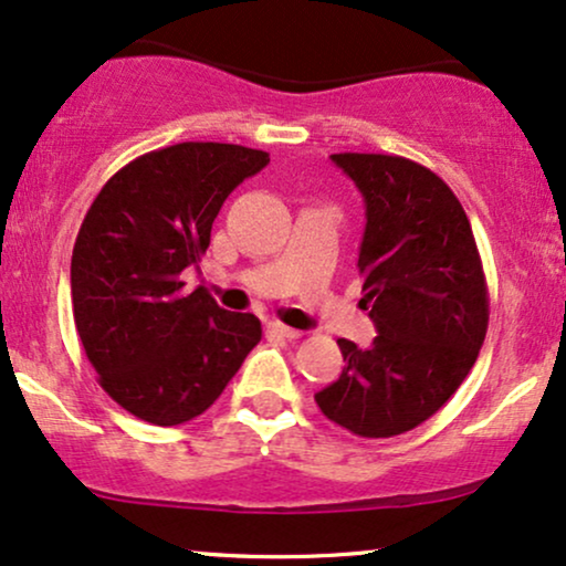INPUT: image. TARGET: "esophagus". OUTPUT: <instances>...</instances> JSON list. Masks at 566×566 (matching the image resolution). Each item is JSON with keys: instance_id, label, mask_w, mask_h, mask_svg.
<instances>
[{"instance_id": "obj_1", "label": "esophagus", "mask_w": 566, "mask_h": 566, "mask_svg": "<svg viewBox=\"0 0 566 566\" xmlns=\"http://www.w3.org/2000/svg\"><path fill=\"white\" fill-rule=\"evenodd\" d=\"M269 332L271 334H276V336H282V339H300V336H303V332H297V328H290V326H284V324H279V321H274V324H269Z\"/></svg>"}]
</instances>
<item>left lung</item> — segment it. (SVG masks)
<instances>
[{
  "label": "left lung",
  "mask_w": 566,
  "mask_h": 566,
  "mask_svg": "<svg viewBox=\"0 0 566 566\" xmlns=\"http://www.w3.org/2000/svg\"><path fill=\"white\" fill-rule=\"evenodd\" d=\"M366 200L357 271L378 336L339 339L347 366L316 395L363 439L412 431L460 389L489 328V290L468 213L449 185L405 156L334 154Z\"/></svg>",
  "instance_id": "1"
}]
</instances>
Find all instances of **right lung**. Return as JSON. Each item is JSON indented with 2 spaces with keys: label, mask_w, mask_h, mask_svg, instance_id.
<instances>
[{
  "label": "right lung",
  "mask_w": 566,
  "mask_h": 566,
  "mask_svg": "<svg viewBox=\"0 0 566 566\" xmlns=\"http://www.w3.org/2000/svg\"><path fill=\"white\" fill-rule=\"evenodd\" d=\"M266 164L232 143H177L119 169L85 213L70 266L77 336L106 395L146 423L209 410L261 342L253 313L200 287L182 295L180 274L209 248L227 196Z\"/></svg>",
  "instance_id": "1"
}]
</instances>
